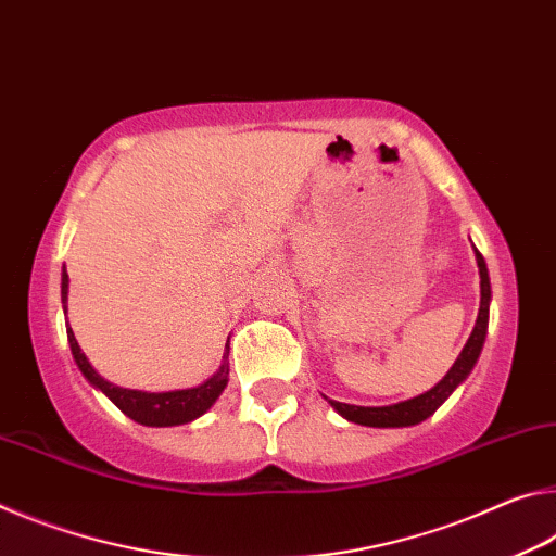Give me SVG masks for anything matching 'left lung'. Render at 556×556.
Instances as JSON below:
<instances>
[{
  "label": "left lung",
  "instance_id": "1",
  "mask_svg": "<svg viewBox=\"0 0 556 556\" xmlns=\"http://www.w3.org/2000/svg\"><path fill=\"white\" fill-rule=\"evenodd\" d=\"M476 261H478V270H480L478 320H476V327H472L466 348H463L456 364H453V367L448 369V375H445L431 391H426V394H421V396L408 399V402H402V404L352 406V404L330 402L332 408H338V414H342L344 418H348V421L362 424V426H375V429H399V426H414V424L426 421V418H429L435 412V408H439L445 402V399L453 394V389H456L460 381L470 375V369L476 367V362L480 357V350H483L485 334H488L490 278H488L485 258L480 256V251H476Z\"/></svg>",
  "mask_w": 556,
  "mask_h": 556
}]
</instances>
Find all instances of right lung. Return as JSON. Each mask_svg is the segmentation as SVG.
<instances>
[{"mask_svg": "<svg viewBox=\"0 0 556 556\" xmlns=\"http://www.w3.org/2000/svg\"><path fill=\"white\" fill-rule=\"evenodd\" d=\"M68 300V273L63 270L61 276V303L66 307ZM68 342L73 359H76L78 369L84 371V377L90 384L98 387L103 394L111 399V402L121 408L125 416H130L132 421L144 424V426H179L194 421L197 416H202L208 406H212L218 394H222L226 381H229V364H222V369L216 371L212 379H206L202 387L194 389H181V391H165V394H148V391H132V389H121L113 387L111 381H105L98 371L90 367L86 354L80 352L76 338H73V330L66 327Z\"/></svg>", "mask_w": 556, "mask_h": 556, "instance_id": "1", "label": "right lung"}]
</instances>
